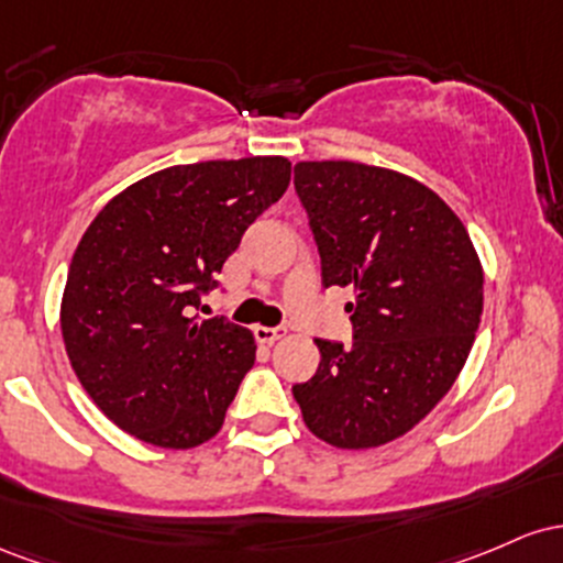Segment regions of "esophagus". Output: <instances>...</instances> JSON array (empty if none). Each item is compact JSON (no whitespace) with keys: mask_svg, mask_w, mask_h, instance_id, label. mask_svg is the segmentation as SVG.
<instances>
[{"mask_svg":"<svg viewBox=\"0 0 563 563\" xmlns=\"http://www.w3.org/2000/svg\"><path fill=\"white\" fill-rule=\"evenodd\" d=\"M287 330L284 327H255V338L261 340V343H276V340H282Z\"/></svg>","mask_w":563,"mask_h":563,"instance_id":"obj_1","label":"esophagus"}]
</instances>
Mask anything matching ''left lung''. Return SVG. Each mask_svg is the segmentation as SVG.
Listing matches in <instances>:
<instances>
[{
    "label": "left lung",
    "instance_id": "obj_1",
    "mask_svg": "<svg viewBox=\"0 0 563 563\" xmlns=\"http://www.w3.org/2000/svg\"><path fill=\"white\" fill-rule=\"evenodd\" d=\"M295 188L324 287H351L353 343L316 340L321 362L295 385L308 431L372 450L412 431L457 380L484 308V268L463 220L396 169L298 162Z\"/></svg>",
    "mask_w": 563,
    "mask_h": 563
}]
</instances>
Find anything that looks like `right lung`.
<instances>
[{"instance_id":"add662e5","label":"right lung","mask_w":563,"mask_h":563,"mask_svg":"<svg viewBox=\"0 0 563 563\" xmlns=\"http://www.w3.org/2000/svg\"><path fill=\"white\" fill-rule=\"evenodd\" d=\"M289 173L284 156L175 164L87 225L60 332L81 388L113 426L164 450H191L223 428L257 345L244 327L194 311Z\"/></svg>"}]
</instances>
